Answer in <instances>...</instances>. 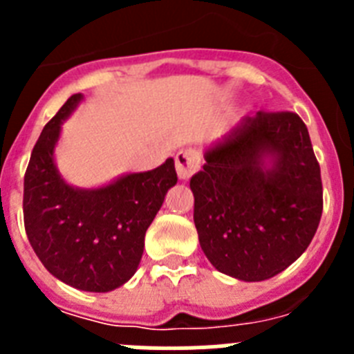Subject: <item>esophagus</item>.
<instances>
[{
	"label": "esophagus",
	"instance_id": "1",
	"mask_svg": "<svg viewBox=\"0 0 354 354\" xmlns=\"http://www.w3.org/2000/svg\"><path fill=\"white\" fill-rule=\"evenodd\" d=\"M175 168L180 180H187L200 168V154L193 149H184L175 156Z\"/></svg>",
	"mask_w": 354,
	"mask_h": 354
}]
</instances>
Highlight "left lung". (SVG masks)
Returning <instances> with one entry per match:
<instances>
[{
	"instance_id": "1",
	"label": "left lung",
	"mask_w": 354,
	"mask_h": 354,
	"mask_svg": "<svg viewBox=\"0 0 354 354\" xmlns=\"http://www.w3.org/2000/svg\"><path fill=\"white\" fill-rule=\"evenodd\" d=\"M204 158L189 187L205 257L243 282L282 273L308 248L323 214L321 168L301 118H241Z\"/></svg>"
}]
</instances>
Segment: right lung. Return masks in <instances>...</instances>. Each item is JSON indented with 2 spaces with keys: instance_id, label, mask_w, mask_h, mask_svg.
<instances>
[{
  "instance_id": "1",
  "label": "right lung",
  "mask_w": 354,
  "mask_h": 354,
  "mask_svg": "<svg viewBox=\"0 0 354 354\" xmlns=\"http://www.w3.org/2000/svg\"><path fill=\"white\" fill-rule=\"evenodd\" d=\"M74 95L46 124L24 175V228L37 257L55 278L86 292H109L131 280L145 232L177 184L174 159L129 171L97 187L68 184L56 167L62 124L76 111Z\"/></svg>"
}]
</instances>
